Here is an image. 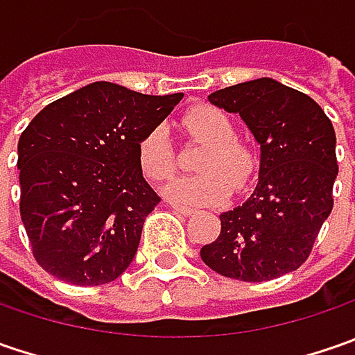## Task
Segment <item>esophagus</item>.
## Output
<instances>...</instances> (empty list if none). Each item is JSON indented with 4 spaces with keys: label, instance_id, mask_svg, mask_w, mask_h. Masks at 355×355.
Masks as SVG:
<instances>
[{
    "label": "esophagus",
    "instance_id": "34e87169",
    "mask_svg": "<svg viewBox=\"0 0 355 355\" xmlns=\"http://www.w3.org/2000/svg\"><path fill=\"white\" fill-rule=\"evenodd\" d=\"M171 209L178 213H182V215H185V217H191L193 213H196V209L193 207H187V205H180V203H171Z\"/></svg>",
    "mask_w": 355,
    "mask_h": 355
}]
</instances>
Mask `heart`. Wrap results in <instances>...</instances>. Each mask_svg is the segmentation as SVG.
I'll return each mask as SVG.
<instances>
[{"label":"heart","mask_w":355,"mask_h":355,"mask_svg":"<svg viewBox=\"0 0 355 355\" xmlns=\"http://www.w3.org/2000/svg\"><path fill=\"white\" fill-rule=\"evenodd\" d=\"M182 128L193 140L203 144L196 168L199 173L175 178L166 185V196L187 205H213L251 184L259 159L251 146L235 138V126L219 108L199 104L182 118ZM138 159L142 171L154 182L168 180L175 171V152L170 134L164 126L152 128L138 144Z\"/></svg>","instance_id":"heart-1"}]
</instances>
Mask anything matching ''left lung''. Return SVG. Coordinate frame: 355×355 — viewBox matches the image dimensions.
<instances>
[{
	"label": "left lung",
	"instance_id": "left-lung-1",
	"mask_svg": "<svg viewBox=\"0 0 355 355\" xmlns=\"http://www.w3.org/2000/svg\"><path fill=\"white\" fill-rule=\"evenodd\" d=\"M209 103L243 118L261 144V170L251 198L219 215V237L199 254L229 279H279L306 261L334 207V126L308 94L266 76L215 90Z\"/></svg>",
	"mask_w": 355,
	"mask_h": 355
}]
</instances>
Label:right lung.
I'll return each instance as SVG.
<instances>
[{
  "instance_id": "obj_1",
  "label": "right lung",
  "mask_w": 355,
  "mask_h": 355,
  "mask_svg": "<svg viewBox=\"0 0 355 355\" xmlns=\"http://www.w3.org/2000/svg\"><path fill=\"white\" fill-rule=\"evenodd\" d=\"M182 98L101 80L47 104L23 130L21 221L49 275L98 286L128 268L159 203L144 180L138 144Z\"/></svg>"
}]
</instances>
